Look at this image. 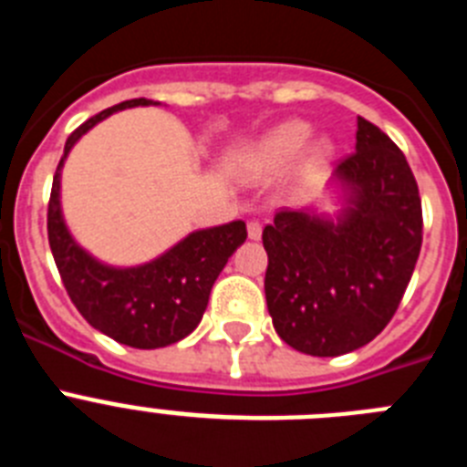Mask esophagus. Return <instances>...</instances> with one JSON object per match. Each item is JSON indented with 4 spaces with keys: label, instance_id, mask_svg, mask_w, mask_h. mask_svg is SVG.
<instances>
[{
    "label": "esophagus",
    "instance_id": "esophagus-1",
    "mask_svg": "<svg viewBox=\"0 0 467 467\" xmlns=\"http://www.w3.org/2000/svg\"><path fill=\"white\" fill-rule=\"evenodd\" d=\"M247 236H250V241H259L262 238V224L259 222H247Z\"/></svg>",
    "mask_w": 467,
    "mask_h": 467
}]
</instances>
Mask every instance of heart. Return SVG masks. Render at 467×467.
Instances as JSON below:
<instances>
[{"instance_id":"obj_1","label":"heart","mask_w":467,"mask_h":467,"mask_svg":"<svg viewBox=\"0 0 467 467\" xmlns=\"http://www.w3.org/2000/svg\"><path fill=\"white\" fill-rule=\"evenodd\" d=\"M308 138H311V126L304 121H285L275 126L274 130L264 135L262 140L250 147L243 156V168L253 175H274V172L285 171L292 166L301 156V151L306 150ZM329 142L320 140L308 150V171H316L327 161Z\"/></svg>"}]
</instances>
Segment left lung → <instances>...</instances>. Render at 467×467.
<instances>
[{
  "label": "left lung",
  "instance_id": "obj_1",
  "mask_svg": "<svg viewBox=\"0 0 467 467\" xmlns=\"http://www.w3.org/2000/svg\"><path fill=\"white\" fill-rule=\"evenodd\" d=\"M334 217L280 210L264 229V292L274 327L317 358L360 348L390 323L414 274L423 214L414 172L381 128L358 117L356 154L332 177Z\"/></svg>",
  "mask_w": 467,
  "mask_h": 467
}]
</instances>
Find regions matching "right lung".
<instances>
[{
	"mask_svg": "<svg viewBox=\"0 0 467 467\" xmlns=\"http://www.w3.org/2000/svg\"><path fill=\"white\" fill-rule=\"evenodd\" d=\"M159 105L147 98L119 102L81 123L65 142L53 175L48 201V245L65 290L81 316L130 348H163L196 329L208 306L210 290L229 257L247 238L245 222L192 231L163 254L140 266H109L74 241L60 208V172L72 147L114 111Z\"/></svg>",
	"mask_w": 467,
	"mask_h": 467,
	"instance_id": "right-lung-1",
	"label": "right lung"
}]
</instances>
